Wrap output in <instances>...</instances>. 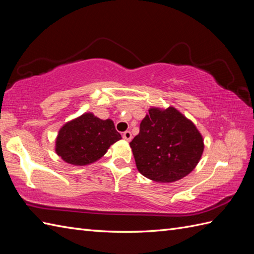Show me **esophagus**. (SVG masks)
<instances>
[{"instance_id":"obj_1","label":"esophagus","mask_w":254,"mask_h":254,"mask_svg":"<svg viewBox=\"0 0 254 254\" xmlns=\"http://www.w3.org/2000/svg\"><path fill=\"white\" fill-rule=\"evenodd\" d=\"M123 138L126 140V141H130V140L132 139V134H131V132L130 131H125L123 133Z\"/></svg>"}]
</instances>
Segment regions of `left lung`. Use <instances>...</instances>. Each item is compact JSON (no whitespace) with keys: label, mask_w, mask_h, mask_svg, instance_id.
Instances as JSON below:
<instances>
[{"label":"left lung","mask_w":254,"mask_h":254,"mask_svg":"<svg viewBox=\"0 0 254 254\" xmlns=\"http://www.w3.org/2000/svg\"><path fill=\"white\" fill-rule=\"evenodd\" d=\"M130 148L140 174L156 183H174L198 165L204 142L194 124L168 106L150 108Z\"/></svg>","instance_id":"1"}]
</instances>
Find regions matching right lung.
Masks as SVG:
<instances>
[{
    "label": "right lung",
    "mask_w": 254,
    "mask_h": 254,
    "mask_svg": "<svg viewBox=\"0 0 254 254\" xmlns=\"http://www.w3.org/2000/svg\"><path fill=\"white\" fill-rule=\"evenodd\" d=\"M121 139L112 120H101L89 112L62 126L55 140V152L68 164L84 166L100 160Z\"/></svg>",
    "instance_id": "right-lung-1"
}]
</instances>
